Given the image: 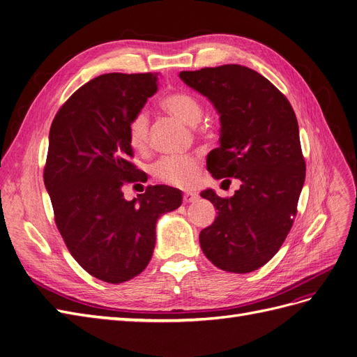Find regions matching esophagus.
<instances>
[{"label":"esophagus","mask_w":357,"mask_h":357,"mask_svg":"<svg viewBox=\"0 0 357 357\" xmlns=\"http://www.w3.org/2000/svg\"><path fill=\"white\" fill-rule=\"evenodd\" d=\"M197 195L195 193H190V192H186V193H183V202H186V204H189V202H193V201H197Z\"/></svg>","instance_id":"1"}]
</instances>
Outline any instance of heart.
Wrapping results in <instances>:
<instances>
[{
  "label": "heart",
  "mask_w": 357,
  "mask_h": 357,
  "mask_svg": "<svg viewBox=\"0 0 357 357\" xmlns=\"http://www.w3.org/2000/svg\"><path fill=\"white\" fill-rule=\"evenodd\" d=\"M162 109L180 119L186 125L195 126L202 116V107L195 96L188 92H174L160 101ZM128 139L132 149L143 152L149 146V117L144 112L137 113L128 126ZM153 176L171 186L190 188L199 177V162L192 156H167L152 168Z\"/></svg>",
  "instance_id": "heart-1"
}]
</instances>
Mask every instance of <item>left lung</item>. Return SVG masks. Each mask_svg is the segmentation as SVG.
Wrapping results in <instances>:
<instances>
[{
    "mask_svg": "<svg viewBox=\"0 0 357 357\" xmlns=\"http://www.w3.org/2000/svg\"><path fill=\"white\" fill-rule=\"evenodd\" d=\"M178 77L220 116V146L210 152L207 169L215 180L241 181L231 198L201 192L218 210L199 234L201 248L223 271L252 273L284 243L305 181L295 112L271 82L236 63Z\"/></svg>",
    "mask_w": 357,
    "mask_h": 357,
    "instance_id": "8db88e82",
    "label": "left lung"
}]
</instances>
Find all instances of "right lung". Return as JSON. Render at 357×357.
I'll return each instance as SVG.
<instances>
[{"mask_svg": "<svg viewBox=\"0 0 357 357\" xmlns=\"http://www.w3.org/2000/svg\"><path fill=\"white\" fill-rule=\"evenodd\" d=\"M156 92L158 74H102L75 91L50 126L45 186L56 226L77 264L105 283L143 273L158 219L181 205V192L165 185L132 201L122 192L139 180L129 122Z\"/></svg>", "mask_w": 357, "mask_h": 357, "instance_id": "add662e5", "label": "right lung"}]
</instances>
